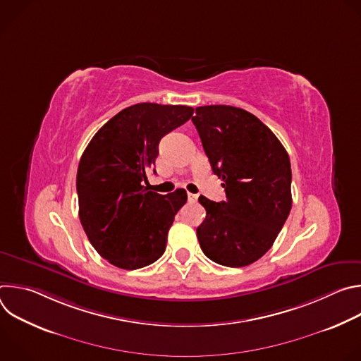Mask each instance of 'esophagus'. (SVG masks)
I'll return each instance as SVG.
<instances>
[{
    "label": "esophagus",
    "mask_w": 361,
    "mask_h": 361,
    "mask_svg": "<svg viewBox=\"0 0 361 361\" xmlns=\"http://www.w3.org/2000/svg\"><path fill=\"white\" fill-rule=\"evenodd\" d=\"M197 198H198V194H191V192H188V201H190V202H195Z\"/></svg>",
    "instance_id": "esophagus-1"
}]
</instances>
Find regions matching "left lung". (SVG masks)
I'll list each match as a JSON object with an SVG mask.
<instances>
[{
	"label": "left lung",
	"instance_id": "obj_1",
	"mask_svg": "<svg viewBox=\"0 0 361 361\" xmlns=\"http://www.w3.org/2000/svg\"><path fill=\"white\" fill-rule=\"evenodd\" d=\"M226 201L200 195L207 212L197 228L202 252L217 264L245 267L271 248L291 210V166L274 133L251 113L204 106L191 118Z\"/></svg>",
	"mask_w": 361,
	"mask_h": 361
}]
</instances>
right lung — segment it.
<instances>
[{
    "label": "right lung",
    "instance_id": "obj_1",
    "mask_svg": "<svg viewBox=\"0 0 361 361\" xmlns=\"http://www.w3.org/2000/svg\"><path fill=\"white\" fill-rule=\"evenodd\" d=\"M192 113L187 106L140 102L102 126L82 152L77 171L80 221L97 252L118 269L149 266L166 251L187 192L178 188L161 195L142 181L156 164L160 140Z\"/></svg>",
    "mask_w": 361,
    "mask_h": 361
}]
</instances>
